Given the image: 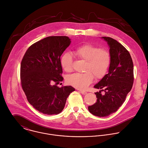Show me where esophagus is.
Masks as SVG:
<instances>
[{
  "label": "esophagus",
  "instance_id": "obj_1",
  "mask_svg": "<svg viewBox=\"0 0 148 148\" xmlns=\"http://www.w3.org/2000/svg\"><path fill=\"white\" fill-rule=\"evenodd\" d=\"M80 93H81L82 94H83V95H86V94H87V92H86V91H80Z\"/></svg>",
  "mask_w": 148,
  "mask_h": 148
}]
</instances>
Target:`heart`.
<instances>
[{"label":"heart","mask_w":148,"mask_h":148,"mask_svg":"<svg viewBox=\"0 0 148 148\" xmlns=\"http://www.w3.org/2000/svg\"><path fill=\"white\" fill-rule=\"evenodd\" d=\"M76 57L85 62L82 73H75L66 78L68 84L78 89H84L90 85L93 78L100 79L106 74L109 68L111 57L107 50L100 49L92 45H84L73 51ZM73 57L69 53H65L61 58L63 69L69 72L72 69Z\"/></svg>","instance_id":"heart-1"}]
</instances>
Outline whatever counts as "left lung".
I'll list each match as a JSON object with an SVG mask.
<instances>
[{
	"label": "left lung",
	"mask_w": 148,
	"mask_h": 148,
	"mask_svg": "<svg viewBox=\"0 0 148 148\" xmlns=\"http://www.w3.org/2000/svg\"><path fill=\"white\" fill-rule=\"evenodd\" d=\"M101 38L110 48L111 62L108 73L94 86L100 90L95 93L97 101L88 108L94 115L104 117L116 112L125 101L133 87L134 74L132 58L127 49L112 38Z\"/></svg>",
	"instance_id": "1"
}]
</instances>
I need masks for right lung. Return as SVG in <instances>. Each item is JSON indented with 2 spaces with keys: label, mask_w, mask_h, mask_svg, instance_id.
<instances>
[{
  "label": "right lung",
  "mask_w": 148,
  "mask_h": 148,
  "mask_svg": "<svg viewBox=\"0 0 148 148\" xmlns=\"http://www.w3.org/2000/svg\"><path fill=\"white\" fill-rule=\"evenodd\" d=\"M71 42L66 36L46 37L31 45L21 61L22 89L30 104L42 114L60 113L75 90L71 86H57L63 80L60 57Z\"/></svg>",
  "instance_id": "1"
}]
</instances>
